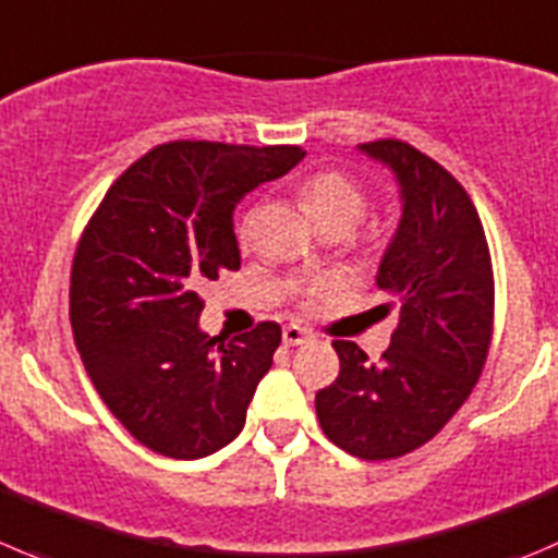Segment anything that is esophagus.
<instances>
[{
    "mask_svg": "<svg viewBox=\"0 0 558 558\" xmlns=\"http://www.w3.org/2000/svg\"><path fill=\"white\" fill-rule=\"evenodd\" d=\"M311 338H313L311 329L300 327V324H289V327H283V343L286 345H302V343H307Z\"/></svg>",
    "mask_w": 558,
    "mask_h": 558,
    "instance_id": "1",
    "label": "esophagus"
}]
</instances>
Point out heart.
Wrapping results in <instances>:
<instances>
[{"label":"heart","instance_id":"obj_1","mask_svg":"<svg viewBox=\"0 0 558 558\" xmlns=\"http://www.w3.org/2000/svg\"><path fill=\"white\" fill-rule=\"evenodd\" d=\"M302 204H305L307 213L318 220V223L327 229L335 223H360L362 213H365V187L356 180H351L343 171H318L311 180L302 185L300 193ZM247 236V226L242 229V240ZM324 291V286H316L313 294Z\"/></svg>","mask_w":558,"mask_h":558}]
</instances>
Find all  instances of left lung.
I'll list each match as a JSON object with an SVG mask.
<instances>
[{"mask_svg": "<svg viewBox=\"0 0 558 558\" xmlns=\"http://www.w3.org/2000/svg\"><path fill=\"white\" fill-rule=\"evenodd\" d=\"M395 171L403 218L378 267L400 322L381 360L332 340L340 373L316 392L324 436L362 461H389L434 439L466 403L494 338V264L466 187L400 138L362 144Z\"/></svg>", "mask_w": 558, "mask_h": 558, "instance_id": "8db88e82", "label": "left lung"}]
</instances>
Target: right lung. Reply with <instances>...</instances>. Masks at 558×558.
I'll return each instance as SVG.
<instances>
[{
	"label": "right lung",
	"mask_w": 558,
	"mask_h": 558,
	"mask_svg": "<svg viewBox=\"0 0 558 558\" xmlns=\"http://www.w3.org/2000/svg\"><path fill=\"white\" fill-rule=\"evenodd\" d=\"M302 147L169 142L117 177L70 269V327L97 395L138 445L180 461L240 436L280 324L229 343L198 329V286L240 269L236 202L289 174Z\"/></svg>",
	"instance_id": "right-lung-1"
}]
</instances>
